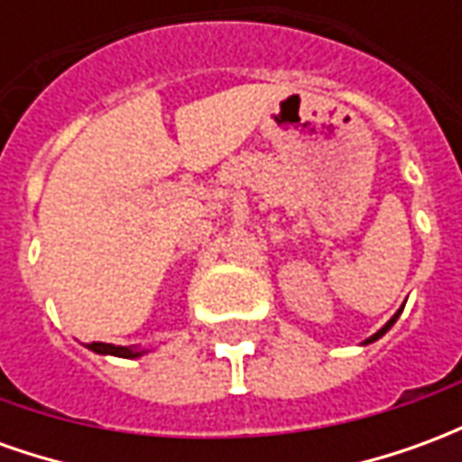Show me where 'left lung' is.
I'll return each mask as SVG.
<instances>
[{"mask_svg":"<svg viewBox=\"0 0 462 462\" xmlns=\"http://www.w3.org/2000/svg\"><path fill=\"white\" fill-rule=\"evenodd\" d=\"M401 311H403V310H398V314H393V317H391V321H388V324H386V327H383V329H378L376 334H374V337H371V339H366V344H371V341L381 339V337H383V334H386V331L391 329V327H393V324H396V319H398V317H401Z\"/></svg>","mask_w":462,"mask_h":462,"instance_id":"obj_1","label":"left lung"}]
</instances>
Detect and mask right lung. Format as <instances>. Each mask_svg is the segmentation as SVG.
<instances>
[{"instance_id": "obj_1", "label": "right lung", "mask_w": 462, "mask_h": 462, "mask_svg": "<svg viewBox=\"0 0 462 462\" xmlns=\"http://www.w3.org/2000/svg\"><path fill=\"white\" fill-rule=\"evenodd\" d=\"M88 348L96 351V354H111V356H121V358L141 356V351H133V348L128 346H114V344H101V341H91Z\"/></svg>"}]
</instances>
